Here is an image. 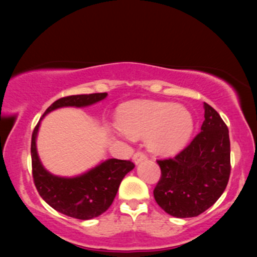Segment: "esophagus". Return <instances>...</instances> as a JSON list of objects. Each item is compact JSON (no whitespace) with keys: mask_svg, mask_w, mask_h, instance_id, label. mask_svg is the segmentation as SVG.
<instances>
[{"mask_svg":"<svg viewBox=\"0 0 257 257\" xmlns=\"http://www.w3.org/2000/svg\"><path fill=\"white\" fill-rule=\"evenodd\" d=\"M146 158H147V156L145 155V153L141 152V151H138L137 153H134V156H133V161H134L135 164L140 163L141 161H145Z\"/></svg>","mask_w":257,"mask_h":257,"instance_id":"esophagus-1","label":"esophagus"}]
</instances>
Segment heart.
<instances>
[{
    "label": "heart",
    "mask_w": 257,
    "mask_h": 257,
    "mask_svg": "<svg viewBox=\"0 0 257 257\" xmlns=\"http://www.w3.org/2000/svg\"><path fill=\"white\" fill-rule=\"evenodd\" d=\"M117 122L128 137L146 135L147 147L166 156L184 149L193 131L191 112L184 106L170 102H128L120 108Z\"/></svg>",
    "instance_id": "heart-1"
}]
</instances>
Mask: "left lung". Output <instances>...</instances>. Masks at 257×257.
<instances>
[{
    "instance_id": "8db88e82",
    "label": "left lung",
    "mask_w": 257,
    "mask_h": 257,
    "mask_svg": "<svg viewBox=\"0 0 257 257\" xmlns=\"http://www.w3.org/2000/svg\"><path fill=\"white\" fill-rule=\"evenodd\" d=\"M161 179L153 190L157 204L175 217H194L220 198L231 173L228 128L204 102L200 133L175 157L158 159Z\"/></svg>"
}]
</instances>
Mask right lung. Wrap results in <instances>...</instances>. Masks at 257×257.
<instances>
[{"instance_id":"add662e5","label":"right lung","mask_w":257,"mask_h":257,"mask_svg":"<svg viewBox=\"0 0 257 257\" xmlns=\"http://www.w3.org/2000/svg\"><path fill=\"white\" fill-rule=\"evenodd\" d=\"M107 93L65 96L47 108L35 126L31 138L32 178L38 193L59 213L78 220H90L105 213L113 202L123 178L134 169V163L122 159H106L99 166L73 178H61L44 169L38 157L36 138L41 120L60 107H85L104 100Z\"/></svg>"}]
</instances>
